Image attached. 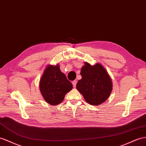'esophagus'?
<instances>
[{"label": "esophagus", "mask_w": 146, "mask_h": 146, "mask_svg": "<svg viewBox=\"0 0 146 146\" xmlns=\"http://www.w3.org/2000/svg\"><path fill=\"white\" fill-rule=\"evenodd\" d=\"M76 83H77V81H76V80H74V81H73L72 82V84H73V87H74V88H75V87H76Z\"/></svg>", "instance_id": "obj_1"}]
</instances>
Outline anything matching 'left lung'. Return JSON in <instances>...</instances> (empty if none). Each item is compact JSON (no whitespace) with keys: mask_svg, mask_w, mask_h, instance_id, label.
I'll list each match as a JSON object with an SVG mask.
<instances>
[{"mask_svg":"<svg viewBox=\"0 0 146 146\" xmlns=\"http://www.w3.org/2000/svg\"><path fill=\"white\" fill-rule=\"evenodd\" d=\"M82 78L76 88L91 105L98 106L109 98L112 90L111 78L106 69L96 63L94 66L86 62L81 70Z\"/></svg>","mask_w":146,"mask_h":146,"instance_id":"8db88e82","label":"left lung"}]
</instances>
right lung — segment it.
<instances>
[{
    "mask_svg": "<svg viewBox=\"0 0 146 146\" xmlns=\"http://www.w3.org/2000/svg\"><path fill=\"white\" fill-rule=\"evenodd\" d=\"M39 88L45 100L50 105L57 106L63 101L73 86L65 74L61 72L58 65H48L40 78Z\"/></svg>",
    "mask_w": 146,
    "mask_h": 146,
    "instance_id": "1",
    "label": "right lung"
}]
</instances>
